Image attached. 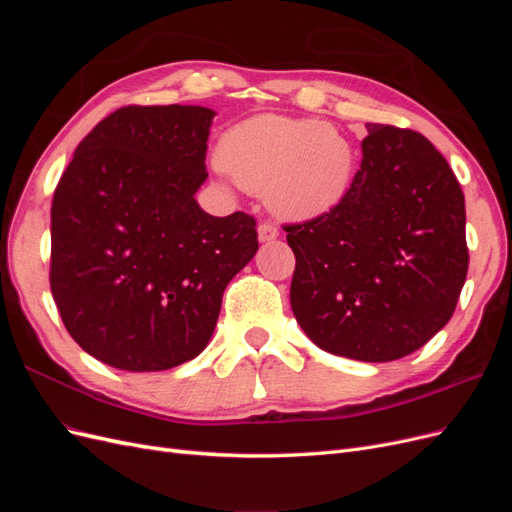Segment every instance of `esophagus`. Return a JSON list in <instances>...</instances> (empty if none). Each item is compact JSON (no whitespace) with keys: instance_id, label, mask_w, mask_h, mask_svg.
<instances>
[{"instance_id":"34e87169","label":"esophagus","mask_w":512,"mask_h":512,"mask_svg":"<svg viewBox=\"0 0 512 512\" xmlns=\"http://www.w3.org/2000/svg\"><path fill=\"white\" fill-rule=\"evenodd\" d=\"M277 237H280V228H277L275 224H271V222H262V224L258 226V239H260L262 243L275 241Z\"/></svg>"}]
</instances>
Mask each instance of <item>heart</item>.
Returning <instances> with one entry per match:
<instances>
[{"label":"heart","instance_id":"1","mask_svg":"<svg viewBox=\"0 0 512 512\" xmlns=\"http://www.w3.org/2000/svg\"><path fill=\"white\" fill-rule=\"evenodd\" d=\"M218 160L241 188L267 192L277 215L312 220L346 198L356 153L350 138L329 123L256 115L224 134Z\"/></svg>","mask_w":512,"mask_h":512}]
</instances>
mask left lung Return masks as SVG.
<instances>
[{
	"mask_svg": "<svg viewBox=\"0 0 512 512\" xmlns=\"http://www.w3.org/2000/svg\"><path fill=\"white\" fill-rule=\"evenodd\" d=\"M363 160L329 213L286 224L290 305L312 342L386 363L451 320L468 275L466 198L423 134L367 123Z\"/></svg>",
	"mask_w": 512,
	"mask_h": 512,
	"instance_id": "1",
	"label": "left lung"
}]
</instances>
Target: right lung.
Wrapping results in <instances>:
<instances>
[{
    "label": "right lung",
    "mask_w": 512,
    "mask_h": 512,
    "mask_svg": "<svg viewBox=\"0 0 512 512\" xmlns=\"http://www.w3.org/2000/svg\"><path fill=\"white\" fill-rule=\"evenodd\" d=\"M205 106H123L91 130L51 207V292L94 359L162 371L203 352L228 282L258 252L256 220L213 218Z\"/></svg>",
    "instance_id": "obj_1"
}]
</instances>
